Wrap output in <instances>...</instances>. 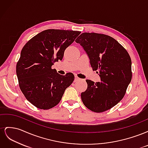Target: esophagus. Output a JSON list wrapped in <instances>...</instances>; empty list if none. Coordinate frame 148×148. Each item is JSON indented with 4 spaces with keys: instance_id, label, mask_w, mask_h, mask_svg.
<instances>
[{
    "instance_id": "1",
    "label": "esophagus",
    "mask_w": 148,
    "mask_h": 148,
    "mask_svg": "<svg viewBox=\"0 0 148 148\" xmlns=\"http://www.w3.org/2000/svg\"><path fill=\"white\" fill-rule=\"evenodd\" d=\"M79 80H80V78L78 77L77 75H75V80H74V82H77L79 81Z\"/></svg>"
}]
</instances>
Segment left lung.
I'll list each match as a JSON object with an SVG mask.
<instances>
[{"label": "left lung", "mask_w": 148, "mask_h": 148, "mask_svg": "<svg viewBox=\"0 0 148 148\" xmlns=\"http://www.w3.org/2000/svg\"><path fill=\"white\" fill-rule=\"evenodd\" d=\"M86 51L93 70L101 82L86 79L88 88L82 92L84 105L95 112H103L123 99L132 78V60L128 52L108 35L83 33L75 40Z\"/></svg>", "instance_id": "left-lung-1"}]
</instances>
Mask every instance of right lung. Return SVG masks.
<instances>
[{"instance_id":"right-lung-1","label":"right lung","mask_w":148,"mask_h":148,"mask_svg":"<svg viewBox=\"0 0 148 148\" xmlns=\"http://www.w3.org/2000/svg\"><path fill=\"white\" fill-rule=\"evenodd\" d=\"M80 33L46 29L34 36L22 49L16 66L19 86L26 99L37 108L47 110L55 107L73 83V73L61 75L52 69V65L62 60L66 48Z\"/></svg>"}]
</instances>
